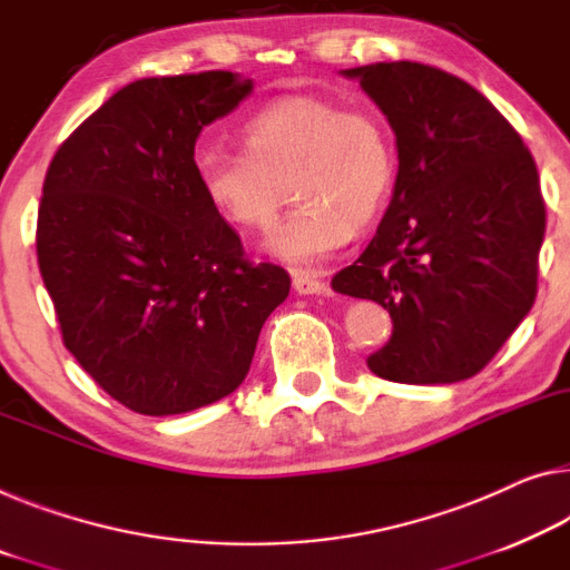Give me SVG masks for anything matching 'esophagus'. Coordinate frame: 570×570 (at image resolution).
I'll return each instance as SVG.
<instances>
[{"label":"esophagus","instance_id":"34e87169","mask_svg":"<svg viewBox=\"0 0 570 570\" xmlns=\"http://www.w3.org/2000/svg\"><path fill=\"white\" fill-rule=\"evenodd\" d=\"M293 287L297 295H321L328 291V285L318 275L311 273H293Z\"/></svg>","mask_w":570,"mask_h":570}]
</instances>
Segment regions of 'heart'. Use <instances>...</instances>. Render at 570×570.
I'll return each instance as SVG.
<instances>
[{
	"label": "heart",
	"instance_id": "obj_1",
	"mask_svg": "<svg viewBox=\"0 0 570 570\" xmlns=\"http://www.w3.org/2000/svg\"><path fill=\"white\" fill-rule=\"evenodd\" d=\"M242 142L244 150H196L200 194L236 229L267 232L287 183L301 206L269 236L267 252L297 269L321 267L346 247L395 186L397 155L384 121L326 96H279L244 121Z\"/></svg>",
	"mask_w": 570,
	"mask_h": 570
}]
</instances>
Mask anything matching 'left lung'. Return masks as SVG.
Masks as SVG:
<instances>
[{
    "instance_id": "8db88e82",
    "label": "left lung",
    "mask_w": 570,
    "mask_h": 570,
    "mask_svg": "<svg viewBox=\"0 0 570 570\" xmlns=\"http://www.w3.org/2000/svg\"><path fill=\"white\" fill-rule=\"evenodd\" d=\"M387 117L397 180L374 239L331 287L392 315L366 364L390 382L474 376L538 295L546 204L535 160L487 96L441 68L395 60L344 71Z\"/></svg>"
}]
</instances>
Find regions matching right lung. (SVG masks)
Masks as SVG:
<instances>
[{"label": "right lung", "instance_id": "add662e5", "mask_svg": "<svg viewBox=\"0 0 570 570\" xmlns=\"http://www.w3.org/2000/svg\"><path fill=\"white\" fill-rule=\"evenodd\" d=\"M252 78H139L58 147L42 183L38 265L60 334L94 382L139 415H178L239 387L291 275L244 257L200 194V129Z\"/></svg>", "mask_w": 570, "mask_h": 570}]
</instances>
